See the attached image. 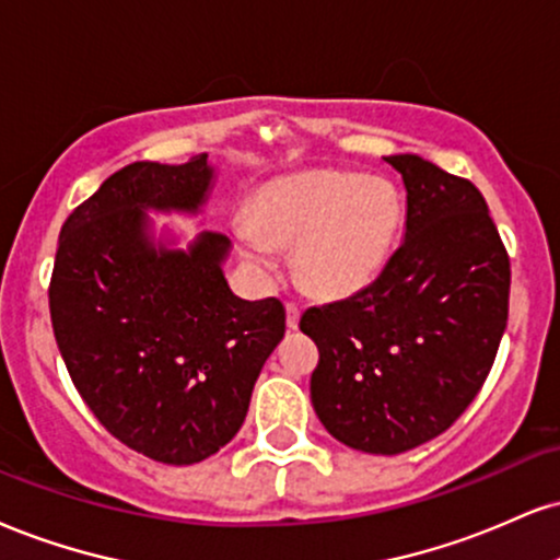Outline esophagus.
Wrapping results in <instances>:
<instances>
[{
    "label": "esophagus",
    "mask_w": 560,
    "mask_h": 560,
    "mask_svg": "<svg viewBox=\"0 0 560 560\" xmlns=\"http://www.w3.org/2000/svg\"><path fill=\"white\" fill-rule=\"evenodd\" d=\"M298 326H300V307L289 302V305H287V328H289V331H298Z\"/></svg>",
    "instance_id": "obj_1"
}]
</instances>
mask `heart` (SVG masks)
Returning <instances> with one entry per match:
<instances>
[{"label": "heart", "mask_w": 560, "mask_h": 560, "mask_svg": "<svg viewBox=\"0 0 560 560\" xmlns=\"http://www.w3.org/2000/svg\"><path fill=\"white\" fill-rule=\"evenodd\" d=\"M401 200L381 177L315 170L262 185L234 240L255 271L273 273L279 247L294 245V271L307 292L349 298L378 279L394 250Z\"/></svg>", "instance_id": "b5f03b06"}]
</instances>
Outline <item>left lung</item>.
Wrapping results in <instances>:
<instances>
[{
  "label": "left lung",
  "instance_id": "8db88e82",
  "mask_svg": "<svg viewBox=\"0 0 560 560\" xmlns=\"http://www.w3.org/2000/svg\"><path fill=\"white\" fill-rule=\"evenodd\" d=\"M407 190L404 242L378 279L300 318L320 349L310 399L349 448L394 456L472 404L509 320L511 266L469 179L415 153L386 159Z\"/></svg>",
  "mask_w": 560,
  "mask_h": 560
}]
</instances>
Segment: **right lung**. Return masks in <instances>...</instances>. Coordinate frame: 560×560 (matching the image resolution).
I'll list each match as a JSON object with an SVG mask.
<instances>
[{
	"mask_svg": "<svg viewBox=\"0 0 560 560\" xmlns=\"http://www.w3.org/2000/svg\"><path fill=\"white\" fill-rule=\"evenodd\" d=\"M213 182L206 153L114 172L65 221L49 287L54 339L88 409L125 446L177 467L237 435L287 328L279 300L229 289L224 234L203 229L179 247L153 226L148 213H203Z\"/></svg>",
	"mask_w": 560,
	"mask_h": 560,
	"instance_id": "right-lung-1",
	"label": "right lung"
}]
</instances>
